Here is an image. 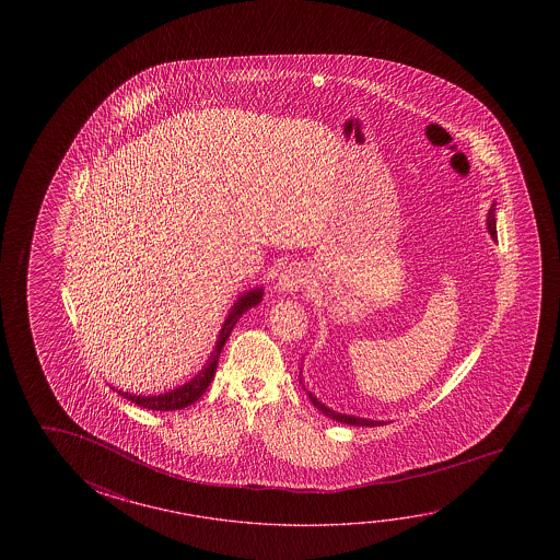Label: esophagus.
<instances>
[{"instance_id":"1","label":"esophagus","mask_w":560,"mask_h":560,"mask_svg":"<svg viewBox=\"0 0 560 560\" xmlns=\"http://www.w3.org/2000/svg\"><path fill=\"white\" fill-rule=\"evenodd\" d=\"M311 277L308 267L301 266V264L287 267L277 279V289H279V293H296L303 289L304 284L311 283Z\"/></svg>"}]
</instances>
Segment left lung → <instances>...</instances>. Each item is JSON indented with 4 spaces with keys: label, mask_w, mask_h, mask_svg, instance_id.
<instances>
[{
    "label": "left lung",
    "mask_w": 560,
    "mask_h": 560,
    "mask_svg": "<svg viewBox=\"0 0 560 560\" xmlns=\"http://www.w3.org/2000/svg\"><path fill=\"white\" fill-rule=\"evenodd\" d=\"M486 229L490 232L492 240L498 238L495 236V205L490 207L488 217H486ZM301 383H303V369H301ZM306 390V388H304ZM306 395L311 398V402L314 404V408H318L322 413H326L331 420H336L339 423H348V425H368V428H375L381 425L383 422H376V420H368V418H359V416H348V413L334 412L331 408H328L326 404H322L316 396L312 395L311 390H306Z\"/></svg>",
    "instance_id": "1"
}]
</instances>
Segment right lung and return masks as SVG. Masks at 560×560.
<instances>
[{
	"label": "right lung",
	"instance_id": "add662e5",
	"mask_svg": "<svg viewBox=\"0 0 560 560\" xmlns=\"http://www.w3.org/2000/svg\"><path fill=\"white\" fill-rule=\"evenodd\" d=\"M261 296H264V287H256V289H249L246 293L240 294L238 299L234 301L229 316H226V320L222 324L221 331L217 336L211 355L207 359V363L202 365L201 371L192 376L191 381H187L182 386H175L174 390H167V393H162V395H132L129 390L125 393V390L115 388V386H113V390H117L122 398H127L130 402L138 404L140 408L156 410V412L184 410L185 406H191L192 402H197L201 398L202 393L211 385L212 378H214L222 348H224L226 339L230 338V334L234 330L236 322L240 320V316L244 312H248L252 306H257V304L261 303Z\"/></svg>",
	"mask_w": 560,
	"mask_h": 560
}]
</instances>
